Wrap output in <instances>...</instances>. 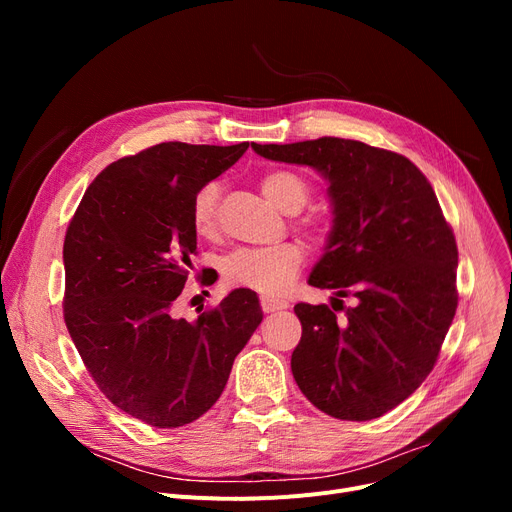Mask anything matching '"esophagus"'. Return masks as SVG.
<instances>
[{"label":"esophagus","instance_id":"obj_1","mask_svg":"<svg viewBox=\"0 0 512 512\" xmlns=\"http://www.w3.org/2000/svg\"><path fill=\"white\" fill-rule=\"evenodd\" d=\"M261 309L263 313H274V311H280V309H286V303L284 301H278V299H270V297H261Z\"/></svg>","mask_w":512,"mask_h":512}]
</instances>
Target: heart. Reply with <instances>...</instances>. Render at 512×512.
I'll return each instance as SVG.
<instances>
[{"label":"heart","mask_w":512,"mask_h":512,"mask_svg":"<svg viewBox=\"0 0 512 512\" xmlns=\"http://www.w3.org/2000/svg\"><path fill=\"white\" fill-rule=\"evenodd\" d=\"M261 193L278 209L297 213L309 201L311 188L307 180L292 170H270L261 176ZM220 186L209 182L201 186L191 207L193 226L199 234H209L218 220ZM303 228L311 236H324L328 230L326 213L313 211L303 220ZM303 265V251L294 242H282L265 249H238L222 263V276L232 288H249L263 297H278L297 278Z\"/></svg>","instance_id":"b5f03b06"}]
</instances>
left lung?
Returning <instances> with one entry per match:
<instances>
[{"label":"left lung","instance_id":"8db88e82","mask_svg":"<svg viewBox=\"0 0 512 512\" xmlns=\"http://www.w3.org/2000/svg\"><path fill=\"white\" fill-rule=\"evenodd\" d=\"M251 147L330 182L332 230L309 284L334 290L332 309L294 305L303 326L294 380L336 419L382 417L434 369L459 303V251L434 188L405 155L361 141ZM344 296L353 308L341 305Z\"/></svg>","mask_w":512,"mask_h":512}]
</instances>
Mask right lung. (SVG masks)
I'll list each match as a JSON object with an SVG mask.
<instances>
[{"instance_id": "1", "label": "right lung", "mask_w": 512, "mask_h": 512, "mask_svg": "<svg viewBox=\"0 0 512 512\" xmlns=\"http://www.w3.org/2000/svg\"><path fill=\"white\" fill-rule=\"evenodd\" d=\"M247 149L176 141L122 157L91 182L68 226L70 338L112 405L153 427L207 413L263 319L249 288L195 321L172 315L197 253L193 199Z\"/></svg>"}]
</instances>
